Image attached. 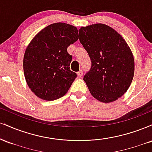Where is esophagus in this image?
<instances>
[{
    "instance_id": "obj_1",
    "label": "esophagus",
    "mask_w": 152,
    "mask_h": 152,
    "mask_svg": "<svg viewBox=\"0 0 152 152\" xmlns=\"http://www.w3.org/2000/svg\"><path fill=\"white\" fill-rule=\"evenodd\" d=\"M77 75H78V77H81V76H83V71H78V72H77Z\"/></svg>"
}]
</instances>
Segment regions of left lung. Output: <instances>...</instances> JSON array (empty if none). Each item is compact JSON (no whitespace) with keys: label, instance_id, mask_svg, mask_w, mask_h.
Masks as SVG:
<instances>
[{"label":"left lung","instance_id":"8db88e82","mask_svg":"<svg viewBox=\"0 0 152 152\" xmlns=\"http://www.w3.org/2000/svg\"><path fill=\"white\" fill-rule=\"evenodd\" d=\"M78 32L91 61L90 71L83 77L91 94L103 103L117 100L133 80L134 60L129 46L117 31L105 24L81 27Z\"/></svg>","mask_w":152,"mask_h":152}]
</instances>
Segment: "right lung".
Here are the masks:
<instances>
[{
  "instance_id": "add662e5",
  "label": "right lung",
  "mask_w": 152,
  "mask_h": 152,
  "mask_svg": "<svg viewBox=\"0 0 152 152\" xmlns=\"http://www.w3.org/2000/svg\"><path fill=\"white\" fill-rule=\"evenodd\" d=\"M78 39V29L65 23L46 26L35 36L23 57L24 76L38 98L53 101L67 93L77 75L70 70L67 48Z\"/></svg>"
}]
</instances>
